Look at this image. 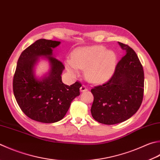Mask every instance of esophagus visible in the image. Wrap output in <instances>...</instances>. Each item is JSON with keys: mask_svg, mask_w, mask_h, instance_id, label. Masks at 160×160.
Returning <instances> with one entry per match:
<instances>
[{"mask_svg": "<svg viewBox=\"0 0 160 160\" xmlns=\"http://www.w3.org/2000/svg\"><path fill=\"white\" fill-rule=\"evenodd\" d=\"M88 90V88H87V87L85 86V85H83L81 86V88H80V90L81 92H85V91H86V90Z\"/></svg>", "mask_w": 160, "mask_h": 160, "instance_id": "1", "label": "esophagus"}]
</instances>
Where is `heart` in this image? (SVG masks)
<instances>
[{
  "mask_svg": "<svg viewBox=\"0 0 160 160\" xmlns=\"http://www.w3.org/2000/svg\"><path fill=\"white\" fill-rule=\"evenodd\" d=\"M116 65V56L102 46L80 47L75 49L65 65L72 74H77L79 69H85V77L90 82L100 83L113 74Z\"/></svg>",
  "mask_w": 160,
  "mask_h": 160,
  "instance_id": "1",
  "label": "heart"
}]
</instances>
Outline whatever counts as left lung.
I'll return each instance as SVG.
<instances>
[{"instance_id": "left-lung-1", "label": "left lung", "mask_w": 160, "mask_h": 160, "mask_svg": "<svg viewBox=\"0 0 160 160\" xmlns=\"http://www.w3.org/2000/svg\"><path fill=\"white\" fill-rule=\"evenodd\" d=\"M125 55L109 79L94 86L91 114L98 122L114 125L131 118L139 108L144 92V72L137 53L128 44L118 42Z\"/></svg>"}]
</instances>
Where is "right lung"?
<instances>
[{
  "label": "right lung",
  "mask_w": 160,
  "mask_h": 160,
  "mask_svg": "<svg viewBox=\"0 0 160 160\" xmlns=\"http://www.w3.org/2000/svg\"><path fill=\"white\" fill-rule=\"evenodd\" d=\"M61 42L40 39L21 54L13 77V92L18 105L30 118L44 123L58 122L63 118L71 102L80 94L81 83L71 86L62 82L64 65L52 57L53 48ZM46 56L51 64L48 77L36 79L33 67L38 57Z\"/></svg>",
  "instance_id": "add662e5"
}]
</instances>
